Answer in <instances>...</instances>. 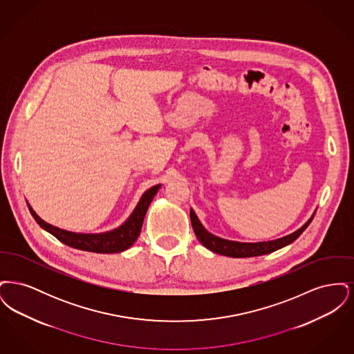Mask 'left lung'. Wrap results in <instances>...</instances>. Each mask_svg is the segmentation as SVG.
Masks as SVG:
<instances>
[{
	"label": "left lung",
	"instance_id": "obj_1",
	"mask_svg": "<svg viewBox=\"0 0 354 354\" xmlns=\"http://www.w3.org/2000/svg\"><path fill=\"white\" fill-rule=\"evenodd\" d=\"M189 218H191V223H192V228H194L195 235L205 248H208L212 252L230 256V257H252V256H261V254L274 252V251L286 247L288 244L293 243L299 236L303 234L304 231L306 230V227L313 220V216H312L300 230H297L296 232H293L290 235L277 239V240L261 241V243H239V241L220 239L218 236L209 234L203 227L202 223L199 221L198 216L195 215V212L192 209L189 211Z\"/></svg>",
	"mask_w": 354,
	"mask_h": 354
}]
</instances>
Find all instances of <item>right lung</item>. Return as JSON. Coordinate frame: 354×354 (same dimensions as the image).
<instances>
[{"mask_svg": "<svg viewBox=\"0 0 354 354\" xmlns=\"http://www.w3.org/2000/svg\"><path fill=\"white\" fill-rule=\"evenodd\" d=\"M159 188H160V185H153L150 189H147L143 194V196L140 198L138 205L135 207L131 216L126 220V223H123L119 228L114 231H110V232L95 234V235L74 234V232H68V231L59 230L57 227H53L50 224L45 223L44 220L39 219V216L34 212L33 208L29 204H28V207L30 209V214L33 215L34 220L45 231L50 232L51 235L55 236L61 243L66 244L68 247H73V248H77L81 251H88V252L118 253L126 251L127 248H130L134 244L135 240L140 234L143 219L149 209V205Z\"/></svg>", "mask_w": 354, "mask_h": 354, "instance_id": "1", "label": "right lung"}]
</instances>
